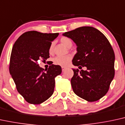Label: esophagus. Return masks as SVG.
Listing matches in <instances>:
<instances>
[{
	"instance_id": "esophagus-1",
	"label": "esophagus",
	"mask_w": 125,
	"mask_h": 125,
	"mask_svg": "<svg viewBox=\"0 0 125 125\" xmlns=\"http://www.w3.org/2000/svg\"><path fill=\"white\" fill-rule=\"evenodd\" d=\"M66 67H64V66L62 67V72H64V70H66Z\"/></svg>"
}]
</instances>
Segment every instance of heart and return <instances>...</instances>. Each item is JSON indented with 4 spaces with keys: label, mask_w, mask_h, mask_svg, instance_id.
Returning <instances> with one entry per match:
<instances>
[{
    "label": "heart",
    "mask_w": 125,
    "mask_h": 125,
    "mask_svg": "<svg viewBox=\"0 0 125 125\" xmlns=\"http://www.w3.org/2000/svg\"><path fill=\"white\" fill-rule=\"evenodd\" d=\"M61 42L63 45L68 48L69 46L72 45V40L70 38H67V37H62L61 39ZM53 51V45H51L49 48V52L52 53ZM72 58L70 56H57L53 59V62L57 65L62 66H66L68 65L70 61H71Z\"/></svg>",
    "instance_id": "b5f03b06"
}]
</instances>
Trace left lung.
<instances>
[{"label":"left lung","instance_id":"left-lung-1","mask_svg":"<svg viewBox=\"0 0 125 125\" xmlns=\"http://www.w3.org/2000/svg\"><path fill=\"white\" fill-rule=\"evenodd\" d=\"M62 35L77 46L73 65L87 67L86 70L72 69L73 91L88 102L99 100L108 92L115 75V54L110 43L103 33L92 27H81Z\"/></svg>","mask_w":125,"mask_h":125}]
</instances>
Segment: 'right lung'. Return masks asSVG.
<instances>
[{
	"instance_id": "obj_1",
	"label": "right lung",
	"mask_w": 125,
	"mask_h": 125,
	"mask_svg": "<svg viewBox=\"0 0 125 125\" xmlns=\"http://www.w3.org/2000/svg\"><path fill=\"white\" fill-rule=\"evenodd\" d=\"M59 33L28 31L17 39L12 48L9 70L20 94L31 104H40L53 94L55 78L62 73L52 64L45 72L37 63L49 58V48Z\"/></svg>"
}]
</instances>
